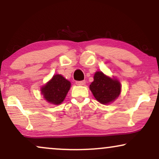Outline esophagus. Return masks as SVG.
Here are the masks:
<instances>
[{"mask_svg": "<svg viewBox=\"0 0 159 159\" xmlns=\"http://www.w3.org/2000/svg\"><path fill=\"white\" fill-rule=\"evenodd\" d=\"M75 84L77 85H79V86H83L85 84V81H76Z\"/></svg>", "mask_w": 159, "mask_h": 159, "instance_id": "esophagus-1", "label": "esophagus"}]
</instances>
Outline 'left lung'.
<instances>
[{"label": "left lung", "instance_id": "left-lung-1", "mask_svg": "<svg viewBox=\"0 0 159 159\" xmlns=\"http://www.w3.org/2000/svg\"><path fill=\"white\" fill-rule=\"evenodd\" d=\"M91 92L98 102L103 105L114 101L119 96L121 85L117 80L112 79L102 72H96L94 81L90 85Z\"/></svg>", "mask_w": 159, "mask_h": 159}]
</instances>
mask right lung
<instances>
[{"instance_id":"1","label":"right lung","mask_w":159,"mask_h":159,"mask_svg":"<svg viewBox=\"0 0 159 159\" xmlns=\"http://www.w3.org/2000/svg\"><path fill=\"white\" fill-rule=\"evenodd\" d=\"M71 87V83L61 75H55L42 87V93L47 102L59 105L64 100Z\"/></svg>"}]
</instances>
